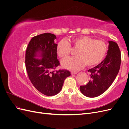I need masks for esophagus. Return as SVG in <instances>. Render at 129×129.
Masks as SVG:
<instances>
[{"label":"esophagus","instance_id":"1","mask_svg":"<svg viewBox=\"0 0 129 129\" xmlns=\"http://www.w3.org/2000/svg\"><path fill=\"white\" fill-rule=\"evenodd\" d=\"M77 73V72H72L71 74L72 75H75V74H76Z\"/></svg>","mask_w":129,"mask_h":129}]
</instances>
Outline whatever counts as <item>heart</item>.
Returning a JSON list of instances; mask_svg holds the SVG:
<instances>
[{
  "instance_id": "obj_1",
  "label": "heart",
  "mask_w": 129,
  "mask_h": 129,
  "mask_svg": "<svg viewBox=\"0 0 129 129\" xmlns=\"http://www.w3.org/2000/svg\"><path fill=\"white\" fill-rule=\"evenodd\" d=\"M71 46L77 50L76 57L63 61L62 64L64 68L74 71H79L85 64L90 67L99 64L103 60L108 49L105 41L82 36L72 39L70 43L66 40L60 41L56 48L57 55L62 59L68 58L72 51Z\"/></svg>"
}]
</instances>
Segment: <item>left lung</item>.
<instances>
[{"label":"left lung","instance_id":"8db88e82","mask_svg":"<svg viewBox=\"0 0 129 129\" xmlns=\"http://www.w3.org/2000/svg\"><path fill=\"white\" fill-rule=\"evenodd\" d=\"M109 49L104 60L96 67L88 70L90 78L87 84L81 85L80 91L85 96L95 97L102 94L110 87L119 72L121 53L114 41H109Z\"/></svg>","mask_w":129,"mask_h":129}]
</instances>
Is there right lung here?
Segmentation results:
<instances>
[{
    "instance_id": "add662e5",
    "label": "right lung",
    "mask_w": 129,
    "mask_h": 129,
    "mask_svg": "<svg viewBox=\"0 0 129 129\" xmlns=\"http://www.w3.org/2000/svg\"><path fill=\"white\" fill-rule=\"evenodd\" d=\"M54 34L46 33L32 38L27 47L25 66L29 80L39 91L46 96H53L59 92L64 80L71 76L68 70L56 71L60 62L57 59ZM38 52L43 57L37 59Z\"/></svg>"
}]
</instances>
